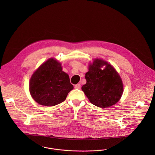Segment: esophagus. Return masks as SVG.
I'll return each instance as SVG.
<instances>
[{
  "instance_id": "1",
  "label": "esophagus",
  "mask_w": 155,
  "mask_h": 155,
  "mask_svg": "<svg viewBox=\"0 0 155 155\" xmlns=\"http://www.w3.org/2000/svg\"><path fill=\"white\" fill-rule=\"evenodd\" d=\"M81 87V86L80 84H78L74 85V88L75 89H80Z\"/></svg>"
}]
</instances>
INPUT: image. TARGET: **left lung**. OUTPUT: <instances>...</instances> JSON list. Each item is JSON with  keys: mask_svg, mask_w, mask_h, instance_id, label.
<instances>
[{"mask_svg": "<svg viewBox=\"0 0 155 155\" xmlns=\"http://www.w3.org/2000/svg\"><path fill=\"white\" fill-rule=\"evenodd\" d=\"M106 67L101 70V67ZM87 83L82 87L94 105L107 108L117 103L123 93V84L116 70L106 61L95 59L85 74Z\"/></svg>", "mask_w": 155, "mask_h": 155, "instance_id": "left-lung-1", "label": "left lung"}]
</instances>
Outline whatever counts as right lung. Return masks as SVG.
I'll return each mask as SVG.
<instances>
[{"instance_id":"obj_1","label":"right lung","mask_w":155,"mask_h":155,"mask_svg":"<svg viewBox=\"0 0 155 155\" xmlns=\"http://www.w3.org/2000/svg\"><path fill=\"white\" fill-rule=\"evenodd\" d=\"M73 89L68 75L62 70L61 64L53 58L49 59L38 68L29 84L33 98L46 106L61 103Z\"/></svg>"}]
</instances>
